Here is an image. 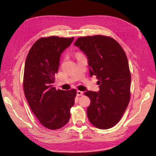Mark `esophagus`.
<instances>
[{"instance_id":"1","label":"esophagus","mask_w":156,"mask_h":156,"mask_svg":"<svg viewBox=\"0 0 156 156\" xmlns=\"http://www.w3.org/2000/svg\"><path fill=\"white\" fill-rule=\"evenodd\" d=\"M83 92L80 91V90H77V96H83Z\"/></svg>"}]
</instances>
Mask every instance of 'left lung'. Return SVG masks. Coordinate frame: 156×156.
<instances>
[{"label":"left lung","instance_id":"obj_1","mask_svg":"<svg viewBox=\"0 0 156 156\" xmlns=\"http://www.w3.org/2000/svg\"><path fill=\"white\" fill-rule=\"evenodd\" d=\"M74 45L88 58L90 75H96L100 90L87 91L90 99L87 116L99 129L115 126L123 116L130 100L131 74L124 49L112 37L96 35L80 37Z\"/></svg>","mask_w":156,"mask_h":156}]
</instances>
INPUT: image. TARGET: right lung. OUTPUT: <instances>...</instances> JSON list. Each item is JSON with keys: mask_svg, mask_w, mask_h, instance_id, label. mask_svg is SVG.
Masks as SVG:
<instances>
[{"mask_svg": "<svg viewBox=\"0 0 156 156\" xmlns=\"http://www.w3.org/2000/svg\"><path fill=\"white\" fill-rule=\"evenodd\" d=\"M74 37H41L32 46L27 56L23 88L34 115L44 127L58 129L70 119V108L75 103L77 91L57 90L53 87L60 58Z\"/></svg>", "mask_w": 156, "mask_h": 156, "instance_id": "add662e5", "label": "right lung"}]
</instances>
